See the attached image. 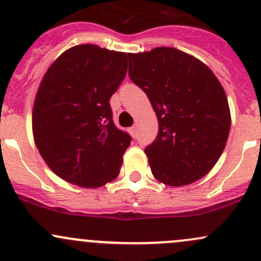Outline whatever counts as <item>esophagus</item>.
<instances>
[{
    "mask_svg": "<svg viewBox=\"0 0 261 261\" xmlns=\"http://www.w3.org/2000/svg\"><path fill=\"white\" fill-rule=\"evenodd\" d=\"M128 131H130V134H131V135H133V136H136V133H137V128H136V126H131V127H130V130H128Z\"/></svg>",
    "mask_w": 261,
    "mask_h": 261,
    "instance_id": "1",
    "label": "esophagus"
}]
</instances>
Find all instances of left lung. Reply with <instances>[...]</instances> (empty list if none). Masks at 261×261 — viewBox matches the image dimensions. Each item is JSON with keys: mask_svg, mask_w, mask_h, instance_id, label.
I'll return each mask as SVG.
<instances>
[{"mask_svg": "<svg viewBox=\"0 0 261 261\" xmlns=\"http://www.w3.org/2000/svg\"><path fill=\"white\" fill-rule=\"evenodd\" d=\"M128 76L159 120L157 137L145 148L154 178L179 187L204 177L230 130L227 95L213 71L185 51L159 47L130 54Z\"/></svg>", "mask_w": 261, "mask_h": 261, "instance_id": "8db88e82", "label": "left lung"}]
</instances>
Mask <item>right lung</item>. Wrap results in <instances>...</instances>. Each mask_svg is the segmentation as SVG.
Instances as JSON below:
<instances>
[{
  "mask_svg": "<svg viewBox=\"0 0 261 261\" xmlns=\"http://www.w3.org/2000/svg\"><path fill=\"white\" fill-rule=\"evenodd\" d=\"M128 56L75 45L43 76L33 105L34 142L64 181L98 188L119 174L131 136L114 124L109 100L125 78Z\"/></svg>",
  "mask_w": 261,
  "mask_h": 261,
  "instance_id": "right-lung-1",
  "label": "right lung"
}]
</instances>
